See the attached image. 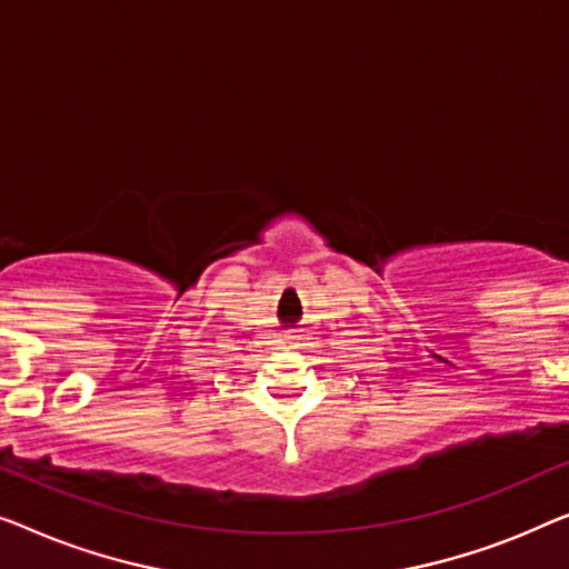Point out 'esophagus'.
<instances>
[{
  "instance_id": "34e87169",
  "label": "esophagus",
  "mask_w": 569,
  "mask_h": 569,
  "mask_svg": "<svg viewBox=\"0 0 569 569\" xmlns=\"http://www.w3.org/2000/svg\"><path fill=\"white\" fill-rule=\"evenodd\" d=\"M303 340H307V338H303V335H299V332H286V342L291 348H301Z\"/></svg>"
}]
</instances>
